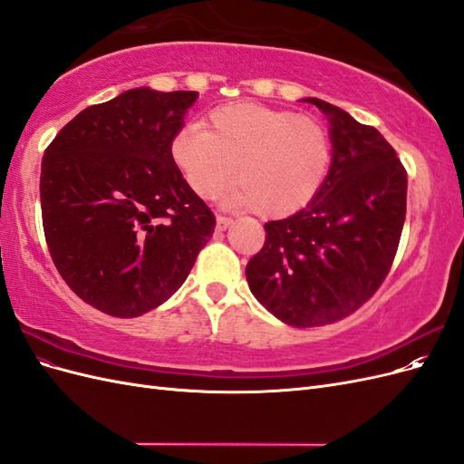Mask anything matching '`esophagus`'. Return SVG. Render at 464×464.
<instances>
[{"mask_svg": "<svg viewBox=\"0 0 464 464\" xmlns=\"http://www.w3.org/2000/svg\"><path fill=\"white\" fill-rule=\"evenodd\" d=\"M232 222L234 220L230 217H227V215H217V228L218 230H227Z\"/></svg>", "mask_w": 464, "mask_h": 464, "instance_id": "34e87169", "label": "esophagus"}]
</instances>
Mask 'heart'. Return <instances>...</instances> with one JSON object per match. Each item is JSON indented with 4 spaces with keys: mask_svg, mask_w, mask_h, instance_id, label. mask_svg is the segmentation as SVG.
<instances>
[{
    "mask_svg": "<svg viewBox=\"0 0 464 464\" xmlns=\"http://www.w3.org/2000/svg\"><path fill=\"white\" fill-rule=\"evenodd\" d=\"M174 159L203 198L236 174L240 184L230 193L232 201L256 207L263 217H288L310 205L325 184L331 139L312 118L236 102L210 114V130L186 125L174 141Z\"/></svg>",
    "mask_w": 464,
    "mask_h": 464,
    "instance_id": "1",
    "label": "heart"
}]
</instances>
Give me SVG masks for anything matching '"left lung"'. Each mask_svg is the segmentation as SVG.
<instances>
[{"label":"left lung","mask_w":464,"mask_h":464,"mask_svg":"<svg viewBox=\"0 0 464 464\" xmlns=\"http://www.w3.org/2000/svg\"><path fill=\"white\" fill-rule=\"evenodd\" d=\"M331 123L333 162L314 201L265 224L246 266L254 296L286 325L341 321L366 304L391 271L406 217V170L372 125L319 98Z\"/></svg>","instance_id":"left-lung-1"}]
</instances>
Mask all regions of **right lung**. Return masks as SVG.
<instances>
[{
	"label": "right lung",
	"mask_w": 464,
	"mask_h": 464,
	"mask_svg": "<svg viewBox=\"0 0 464 464\" xmlns=\"http://www.w3.org/2000/svg\"><path fill=\"white\" fill-rule=\"evenodd\" d=\"M193 91H125L89 106L44 150L42 227L55 269L108 315L139 317L184 285L215 215L181 176L174 137Z\"/></svg>",
	"instance_id": "add662e5"
}]
</instances>
